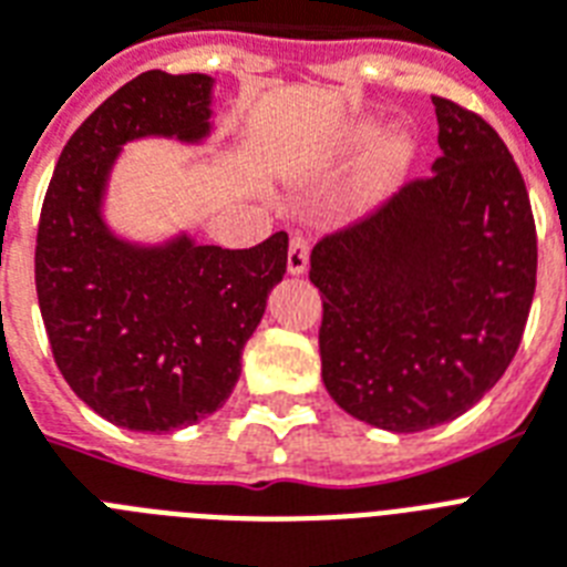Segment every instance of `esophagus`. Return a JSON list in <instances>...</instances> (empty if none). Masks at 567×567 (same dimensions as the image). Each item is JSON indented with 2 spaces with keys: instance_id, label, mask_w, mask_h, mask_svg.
<instances>
[{
  "instance_id": "obj_1",
  "label": "esophagus",
  "mask_w": 567,
  "mask_h": 567,
  "mask_svg": "<svg viewBox=\"0 0 567 567\" xmlns=\"http://www.w3.org/2000/svg\"><path fill=\"white\" fill-rule=\"evenodd\" d=\"M307 264H310V240H307L303 234H292L287 251L289 275H303L307 272Z\"/></svg>"
}]
</instances>
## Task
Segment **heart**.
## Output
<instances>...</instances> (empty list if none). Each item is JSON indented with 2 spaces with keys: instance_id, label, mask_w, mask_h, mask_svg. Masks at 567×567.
Returning a JSON list of instances; mask_svg holds the SVG:
<instances>
[{
  "instance_id": "1",
  "label": "heart",
  "mask_w": 567,
  "mask_h": 567,
  "mask_svg": "<svg viewBox=\"0 0 567 567\" xmlns=\"http://www.w3.org/2000/svg\"><path fill=\"white\" fill-rule=\"evenodd\" d=\"M350 153L353 156H368V171H364V194H385L391 185L405 176L414 158V142L411 135L379 133L377 126H359L350 138Z\"/></svg>"
}]
</instances>
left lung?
<instances>
[{"label":"left lung","instance_id":"8db88e82","mask_svg":"<svg viewBox=\"0 0 567 567\" xmlns=\"http://www.w3.org/2000/svg\"><path fill=\"white\" fill-rule=\"evenodd\" d=\"M432 104V176L310 255L324 388L396 434L461 417L504 377L536 289V223L507 144L455 101Z\"/></svg>","mask_w":567,"mask_h":567}]
</instances>
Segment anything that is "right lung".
I'll use <instances>...</instances> for the list:
<instances>
[{"label":"right lung","mask_w":567,"mask_h":567,"mask_svg":"<svg viewBox=\"0 0 567 567\" xmlns=\"http://www.w3.org/2000/svg\"><path fill=\"white\" fill-rule=\"evenodd\" d=\"M208 74L144 72L63 147L37 228V298L51 353L89 409L133 432H173L214 414L240 379L246 341L287 272V231L251 249L121 240L104 190L121 147L144 135L199 144Z\"/></svg>","instance_id":"1"}]
</instances>
